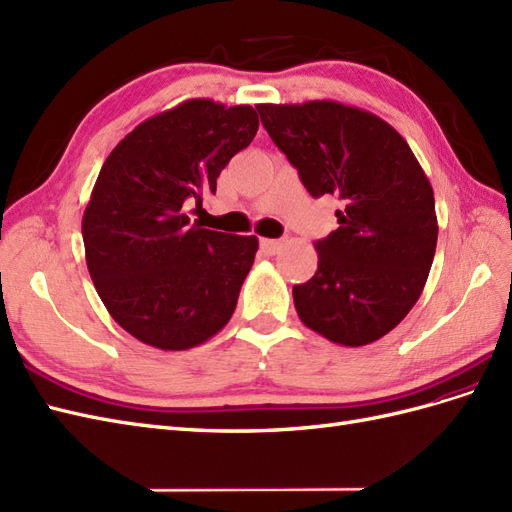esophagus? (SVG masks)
I'll return each instance as SVG.
<instances>
[{
	"label": "esophagus",
	"instance_id": "obj_1",
	"mask_svg": "<svg viewBox=\"0 0 512 512\" xmlns=\"http://www.w3.org/2000/svg\"><path fill=\"white\" fill-rule=\"evenodd\" d=\"M281 240H270V238H264L259 242V246H261V251H264L266 255H274L281 248Z\"/></svg>",
	"mask_w": 512,
	"mask_h": 512
}]
</instances>
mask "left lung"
Returning a JSON list of instances; mask_svg holds the SVG:
<instances>
[{"instance_id":"left-lung-1","label":"left lung","mask_w":512,"mask_h":512,"mask_svg":"<svg viewBox=\"0 0 512 512\" xmlns=\"http://www.w3.org/2000/svg\"><path fill=\"white\" fill-rule=\"evenodd\" d=\"M272 142L311 196L337 194L339 227L318 270L294 285L298 318L333 344L365 346L404 320L437 248L435 194L406 140L381 116L346 103H259Z\"/></svg>"}]
</instances>
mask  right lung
Returning a JSON list of instances; mask_svg holds the SVG:
<instances>
[{"label": "right lung", "mask_w": 512, "mask_h": 512, "mask_svg": "<svg viewBox=\"0 0 512 512\" xmlns=\"http://www.w3.org/2000/svg\"><path fill=\"white\" fill-rule=\"evenodd\" d=\"M257 127L251 106L188 99L142 121L103 162L82 218L86 266L138 342L188 350L231 320L259 240L190 225L186 207L216 194Z\"/></svg>", "instance_id": "right-lung-1"}]
</instances>
